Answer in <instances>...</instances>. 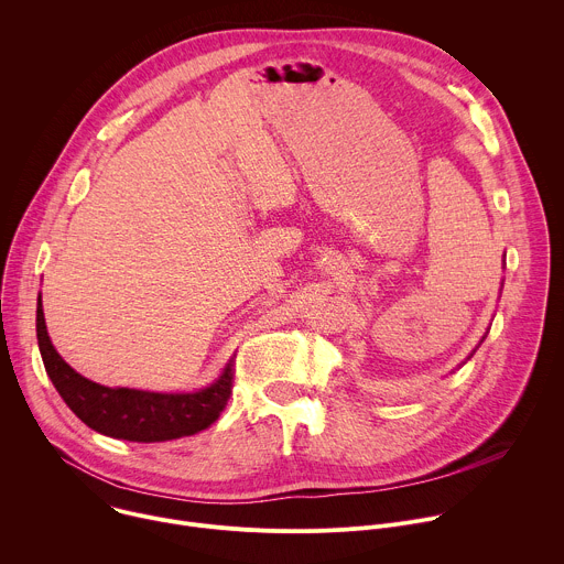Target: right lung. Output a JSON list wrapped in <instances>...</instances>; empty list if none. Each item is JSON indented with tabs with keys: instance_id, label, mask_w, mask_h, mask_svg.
<instances>
[{
	"instance_id": "add662e5",
	"label": "right lung",
	"mask_w": 564,
	"mask_h": 564,
	"mask_svg": "<svg viewBox=\"0 0 564 564\" xmlns=\"http://www.w3.org/2000/svg\"><path fill=\"white\" fill-rule=\"evenodd\" d=\"M37 345L46 373L68 409L93 431L131 442H166L208 429L227 406L234 391V360L221 376L195 393H153L110 389L79 376L51 345L37 297Z\"/></svg>"
}]
</instances>
